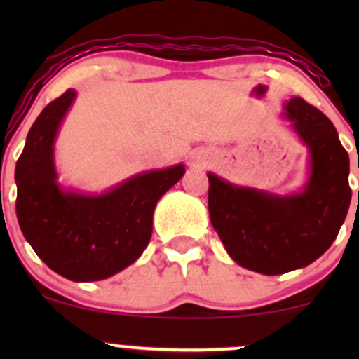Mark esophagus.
<instances>
[{"label":"esophagus","instance_id":"esophagus-1","mask_svg":"<svg viewBox=\"0 0 359 359\" xmlns=\"http://www.w3.org/2000/svg\"><path fill=\"white\" fill-rule=\"evenodd\" d=\"M192 158H194V162L197 163V165H204V163L208 162V156H205L204 154H201V151H199V154H196V155H194Z\"/></svg>","mask_w":359,"mask_h":359}]
</instances>
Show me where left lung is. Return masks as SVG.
Instances as JSON below:
<instances>
[{
    "label": "left lung",
    "mask_w": 359,
    "mask_h": 359,
    "mask_svg": "<svg viewBox=\"0 0 359 359\" xmlns=\"http://www.w3.org/2000/svg\"><path fill=\"white\" fill-rule=\"evenodd\" d=\"M309 150L307 180L299 192L243 187L209 172V216L238 265L263 275L304 269L336 240L351 203L349 156L334 125L302 97L285 106Z\"/></svg>",
    "instance_id": "obj_1"
}]
</instances>
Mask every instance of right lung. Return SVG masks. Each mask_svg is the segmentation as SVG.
I'll return each instance as SVG.
<instances>
[{"label":"right lung","mask_w":359,"mask_h":359,"mask_svg":"<svg viewBox=\"0 0 359 359\" xmlns=\"http://www.w3.org/2000/svg\"><path fill=\"white\" fill-rule=\"evenodd\" d=\"M76 96L74 89L65 90L28 131L15 168L16 217L48 269L72 282H96L140 258L151 238L155 205L182 179L185 167L142 172L101 194L64 189L53 143Z\"/></svg>","instance_id":"add662e5"}]
</instances>
